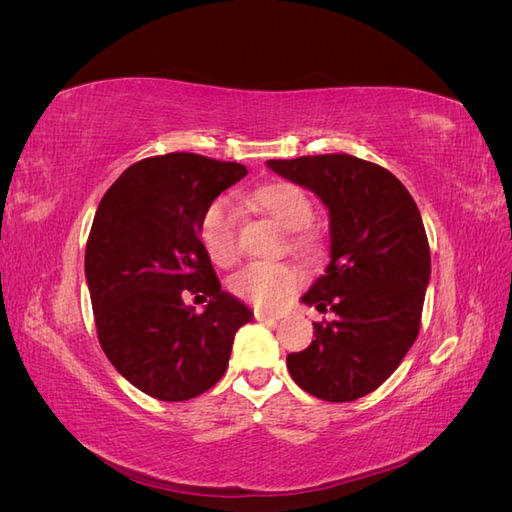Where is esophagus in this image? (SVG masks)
Returning <instances> with one entry per match:
<instances>
[{
  "mask_svg": "<svg viewBox=\"0 0 512 512\" xmlns=\"http://www.w3.org/2000/svg\"><path fill=\"white\" fill-rule=\"evenodd\" d=\"M254 318H256V320H262V322H265V320H280V316H277V314L262 312V309H254Z\"/></svg>",
  "mask_w": 512,
  "mask_h": 512,
  "instance_id": "esophagus-1",
  "label": "esophagus"
}]
</instances>
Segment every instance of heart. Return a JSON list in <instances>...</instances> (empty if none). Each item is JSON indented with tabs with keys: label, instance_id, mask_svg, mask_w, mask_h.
I'll return each instance as SVG.
<instances>
[{
	"label": "heart",
	"instance_id": "obj_1",
	"mask_svg": "<svg viewBox=\"0 0 512 512\" xmlns=\"http://www.w3.org/2000/svg\"><path fill=\"white\" fill-rule=\"evenodd\" d=\"M250 205L269 215L273 222L284 230H290L286 237L288 250L303 256H316L320 252V237L307 224L314 218L312 198L301 185L292 181H269L262 183L250 194ZM239 213L228 198H218L205 209L198 224V237L205 252L215 265L222 269L235 267L241 250L237 239ZM303 282V271L292 262H254L237 275L230 277V292L239 299L250 301L258 307L280 305L290 292Z\"/></svg>",
	"mask_w": 512,
	"mask_h": 512
}]
</instances>
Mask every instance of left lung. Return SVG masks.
Listing matches in <instances>:
<instances>
[{"mask_svg": "<svg viewBox=\"0 0 512 512\" xmlns=\"http://www.w3.org/2000/svg\"><path fill=\"white\" fill-rule=\"evenodd\" d=\"M267 164L316 192L331 213V262L303 303L331 309L335 320L314 322V342L286 356L290 376L324 401L365 397L421 331L431 273L421 211L393 173L348 153Z\"/></svg>", "mask_w": 512, "mask_h": 512, "instance_id": "obj_1", "label": "left lung"}]
</instances>
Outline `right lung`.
<instances>
[{
	"instance_id": "obj_1",
	"label": "right lung",
	"mask_w": 512,
	"mask_h": 512,
	"mask_svg": "<svg viewBox=\"0 0 512 512\" xmlns=\"http://www.w3.org/2000/svg\"><path fill=\"white\" fill-rule=\"evenodd\" d=\"M247 175L243 164L166 153L132 164L102 196L85 250L98 342L119 374L160 401L203 395L252 320L222 292L198 237L205 209ZM196 293L205 313L184 305Z\"/></svg>"
}]
</instances>
